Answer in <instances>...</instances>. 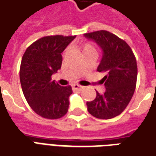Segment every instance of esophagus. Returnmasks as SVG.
<instances>
[{"mask_svg": "<svg viewBox=\"0 0 156 156\" xmlns=\"http://www.w3.org/2000/svg\"><path fill=\"white\" fill-rule=\"evenodd\" d=\"M73 88L76 90H80V89H83V86L79 85V84H73Z\"/></svg>", "mask_w": 156, "mask_h": 156, "instance_id": "1", "label": "esophagus"}]
</instances>
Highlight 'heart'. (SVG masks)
Wrapping results in <instances>:
<instances>
[{"label": "heart", "mask_w": 156, "mask_h": 156, "mask_svg": "<svg viewBox=\"0 0 156 156\" xmlns=\"http://www.w3.org/2000/svg\"><path fill=\"white\" fill-rule=\"evenodd\" d=\"M91 51L96 52L95 48H94L93 44H89V43H86V44L83 45V47H82V52H83V54H86V53H89V52Z\"/></svg>", "instance_id": "b5f03b06"}]
</instances>
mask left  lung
<instances>
[{"mask_svg": "<svg viewBox=\"0 0 156 156\" xmlns=\"http://www.w3.org/2000/svg\"><path fill=\"white\" fill-rule=\"evenodd\" d=\"M103 51L97 71L105 73L101 79L105 92L96 91L94 101L87 102L88 112L99 119H111L120 115L134 94L138 75L136 58L130 46L112 33L100 30L84 34Z\"/></svg>", "mask_w": 156, "mask_h": 156, "instance_id": "1", "label": "left lung"}]
</instances>
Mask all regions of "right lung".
Listing matches in <instances>:
<instances>
[{
  "label": "right lung",
  "instance_id": "1",
  "mask_svg": "<svg viewBox=\"0 0 156 156\" xmlns=\"http://www.w3.org/2000/svg\"><path fill=\"white\" fill-rule=\"evenodd\" d=\"M74 36L50 35L40 38L27 48L20 66L23 93L33 111L47 119H58L67 114L70 85L62 87L51 80L62 67V53Z\"/></svg>",
  "mask_w": 156,
  "mask_h": 156
}]
</instances>
